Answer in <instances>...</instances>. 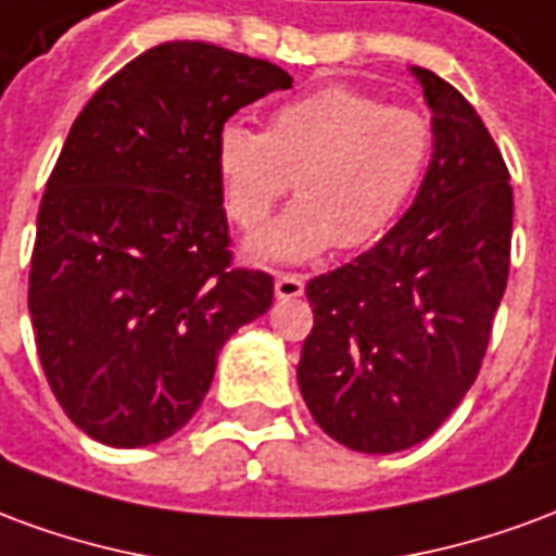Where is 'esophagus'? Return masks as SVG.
<instances>
[{
  "label": "esophagus",
  "instance_id": "34e87169",
  "mask_svg": "<svg viewBox=\"0 0 556 556\" xmlns=\"http://www.w3.org/2000/svg\"><path fill=\"white\" fill-rule=\"evenodd\" d=\"M274 291H277L279 301H291V298H301V294H303V277H298V274H277Z\"/></svg>",
  "mask_w": 556,
  "mask_h": 556
}]
</instances>
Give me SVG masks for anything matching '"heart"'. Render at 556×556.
Returning a JSON list of instances; mask_svg holds the SVG:
<instances>
[{"label": "heart", "instance_id": "heart-1", "mask_svg": "<svg viewBox=\"0 0 556 556\" xmlns=\"http://www.w3.org/2000/svg\"><path fill=\"white\" fill-rule=\"evenodd\" d=\"M434 142L417 106L333 83L279 103L265 134L241 122L219 127L214 163L223 205L243 231L265 226L294 175L301 199L255 241V253L303 258L330 243L363 250L378 241L426 181Z\"/></svg>", "mask_w": 556, "mask_h": 556}]
</instances>
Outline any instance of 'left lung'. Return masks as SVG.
Here are the masks:
<instances>
[{
  "instance_id": "obj_1",
  "label": "left lung",
  "mask_w": 556,
  "mask_h": 556,
  "mask_svg": "<svg viewBox=\"0 0 556 556\" xmlns=\"http://www.w3.org/2000/svg\"><path fill=\"white\" fill-rule=\"evenodd\" d=\"M438 134L408 214L372 250L306 282L298 384L315 422L357 453L426 441L477 381L513 253V187L462 91L414 67Z\"/></svg>"
}]
</instances>
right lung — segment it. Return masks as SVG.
Instances as JSON below:
<instances>
[{
    "label": "right lung",
    "instance_id": "right-lung-1",
    "mask_svg": "<svg viewBox=\"0 0 556 556\" xmlns=\"http://www.w3.org/2000/svg\"><path fill=\"white\" fill-rule=\"evenodd\" d=\"M291 89L217 43L151 47L94 91L47 178L29 267L55 402L94 441L148 446L187 426L274 277L235 265L214 146L247 103Z\"/></svg>",
    "mask_w": 556,
    "mask_h": 556
}]
</instances>
